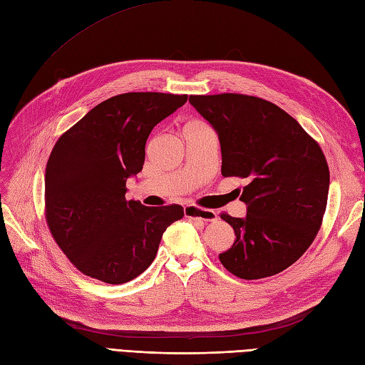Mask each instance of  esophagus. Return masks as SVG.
Returning a JSON list of instances; mask_svg holds the SVG:
<instances>
[{
	"instance_id": "obj_1",
	"label": "esophagus",
	"mask_w": 365,
	"mask_h": 365,
	"mask_svg": "<svg viewBox=\"0 0 365 365\" xmlns=\"http://www.w3.org/2000/svg\"><path fill=\"white\" fill-rule=\"evenodd\" d=\"M183 212H185V217L195 219V220H200V222H214V220H217L216 211L205 210V208H199V207H192V205H190V207H185Z\"/></svg>"
}]
</instances>
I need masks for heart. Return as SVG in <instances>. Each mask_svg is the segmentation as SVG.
Segmentation results:
<instances>
[{"label":"heart","mask_w":365,"mask_h":365,"mask_svg":"<svg viewBox=\"0 0 365 365\" xmlns=\"http://www.w3.org/2000/svg\"><path fill=\"white\" fill-rule=\"evenodd\" d=\"M192 125H200V123H197V121H188L185 126H192Z\"/></svg>","instance_id":"1"}]
</instances>
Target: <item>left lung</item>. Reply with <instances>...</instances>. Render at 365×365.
Here are the masks:
<instances>
[{"mask_svg":"<svg viewBox=\"0 0 365 365\" xmlns=\"http://www.w3.org/2000/svg\"><path fill=\"white\" fill-rule=\"evenodd\" d=\"M190 103L217 130L222 175L247 180V217L220 214L236 235L219 255L222 265L247 280L284 272L322 225L330 171L319 143L264 98L225 92L190 96Z\"/></svg>","mask_w":365,"mask_h":365,"instance_id":"8db88e82","label":"left lung"}]
</instances>
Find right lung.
<instances>
[{"mask_svg":"<svg viewBox=\"0 0 365 365\" xmlns=\"http://www.w3.org/2000/svg\"><path fill=\"white\" fill-rule=\"evenodd\" d=\"M188 96L126 92L101 101L55 143L44 175V216L78 272L118 285L153 264L180 205L149 208L126 200V179L142 171L145 145Z\"/></svg>","mask_w":365,"mask_h":365,"instance_id":"add662e5","label":"right lung"}]
</instances>
